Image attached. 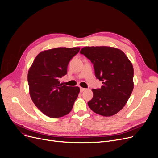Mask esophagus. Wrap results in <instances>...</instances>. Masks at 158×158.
<instances>
[{
  "instance_id": "obj_1",
  "label": "esophagus",
  "mask_w": 158,
  "mask_h": 158,
  "mask_svg": "<svg viewBox=\"0 0 158 158\" xmlns=\"http://www.w3.org/2000/svg\"><path fill=\"white\" fill-rule=\"evenodd\" d=\"M85 90H86V88H80V92H83L84 91H85Z\"/></svg>"
}]
</instances>
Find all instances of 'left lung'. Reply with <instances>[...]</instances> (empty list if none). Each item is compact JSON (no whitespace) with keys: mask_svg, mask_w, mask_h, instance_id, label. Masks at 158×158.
<instances>
[{"mask_svg":"<svg viewBox=\"0 0 158 158\" xmlns=\"http://www.w3.org/2000/svg\"><path fill=\"white\" fill-rule=\"evenodd\" d=\"M80 53L93 64L97 79L102 81L101 88L92 89L93 98L88 102L94 112L110 117L127 103L134 88V70L121 50L110 47H85Z\"/></svg>","mask_w":158,"mask_h":158,"instance_id":"left-lung-1","label":"left lung"}]
</instances>
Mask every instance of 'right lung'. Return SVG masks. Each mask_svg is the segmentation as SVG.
Here are the masks:
<instances>
[{"label": "right lung", "instance_id": "obj_1", "mask_svg": "<svg viewBox=\"0 0 158 158\" xmlns=\"http://www.w3.org/2000/svg\"><path fill=\"white\" fill-rule=\"evenodd\" d=\"M79 47H60L41 52L28 72L29 94L32 102L45 115L52 118L69 114L80 89L63 85L60 79L67 73L72 58Z\"/></svg>", "mask_w": 158, "mask_h": 158}]
</instances>
